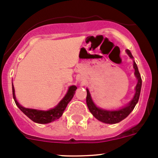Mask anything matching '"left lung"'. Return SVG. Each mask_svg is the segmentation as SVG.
Masks as SVG:
<instances>
[{
  "label": "left lung",
  "instance_id": "8db88e82",
  "mask_svg": "<svg viewBox=\"0 0 158 158\" xmlns=\"http://www.w3.org/2000/svg\"><path fill=\"white\" fill-rule=\"evenodd\" d=\"M127 54L129 56V57L133 59V56L131 55V52L130 50L126 49ZM134 69H135V75L136 76L137 79H138V83H137L136 87H135V94L134 95V98H132L131 101L125 107L122 108L118 110H114V111H109V110L102 109L100 108L97 107L95 104H94L93 101H92V98H91V95L89 93V91L88 89H86L87 91V96H86V104L88 106L89 111L92 113V115L98 119V121L102 122H104L106 124H115L118 123L121 121L125 119V118L128 117V115L133 111L135 109V106L138 103V99H139L140 93H141V84H142V81H141V75H140L139 71H138V66H137L136 63L134 61Z\"/></svg>",
  "mask_w": 158,
  "mask_h": 158
}]
</instances>
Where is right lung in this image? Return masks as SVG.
<instances>
[{
	"mask_svg": "<svg viewBox=\"0 0 158 158\" xmlns=\"http://www.w3.org/2000/svg\"><path fill=\"white\" fill-rule=\"evenodd\" d=\"M76 89H77V87L76 85L70 86L64 98L59 102V104L55 108L49 109L48 111H42V110L27 109V108L20 106L16 99L15 92H14L15 91H14V85L12 83L13 98H14L17 106L33 122L39 124H47L60 118L63 114L64 110L66 109L68 103L71 101L73 95H75V91L76 90Z\"/></svg>",
	"mask_w": 158,
	"mask_h": 158,
	"instance_id": "obj_1",
	"label": "right lung"
}]
</instances>
